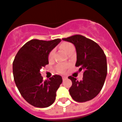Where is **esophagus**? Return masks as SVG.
Wrapping results in <instances>:
<instances>
[{
    "label": "esophagus",
    "instance_id": "esophagus-1",
    "mask_svg": "<svg viewBox=\"0 0 122 122\" xmlns=\"http://www.w3.org/2000/svg\"><path fill=\"white\" fill-rule=\"evenodd\" d=\"M62 78H63V81H65L66 79V77H63Z\"/></svg>",
    "mask_w": 122,
    "mask_h": 122
}]
</instances>
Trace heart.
<instances>
[{
    "instance_id": "1",
    "label": "heart",
    "mask_w": 122,
    "mask_h": 122,
    "mask_svg": "<svg viewBox=\"0 0 122 122\" xmlns=\"http://www.w3.org/2000/svg\"><path fill=\"white\" fill-rule=\"evenodd\" d=\"M60 48L64 52H65L66 54H68V52H70L71 50H72L74 48V45L70 43H68V42H64L62 43L60 45ZM53 57H54V52H50L48 54V60L49 61H52L53 59ZM66 68V66L65 65H59L56 66V70L59 73H64L65 71Z\"/></svg>"
}]
</instances>
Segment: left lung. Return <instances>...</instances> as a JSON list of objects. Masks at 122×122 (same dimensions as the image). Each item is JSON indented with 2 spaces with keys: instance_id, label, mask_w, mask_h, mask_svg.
I'll return each mask as SVG.
<instances>
[{
  "instance_id": "8db88e82",
  "label": "left lung",
  "mask_w": 122,
  "mask_h": 122,
  "mask_svg": "<svg viewBox=\"0 0 122 122\" xmlns=\"http://www.w3.org/2000/svg\"><path fill=\"white\" fill-rule=\"evenodd\" d=\"M63 41L74 44L76 49V66L84 70L81 81L69 76L72 85L69 89L70 96L77 102H85L100 93L107 76L106 56L100 46L93 41L81 35H75Z\"/></svg>"
}]
</instances>
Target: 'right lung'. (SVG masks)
<instances>
[{
  "instance_id": "add662e5",
  "label": "right lung",
  "mask_w": 122,
  "mask_h": 122,
  "mask_svg": "<svg viewBox=\"0 0 122 122\" xmlns=\"http://www.w3.org/2000/svg\"><path fill=\"white\" fill-rule=\"evenodd\" d=\"M32 39L19 50L13 62L14 80L24 99L34 107L45 108L54 102L56 91L63 79L54 75L43 81L40 70L48 64V54L61 42Z\"/></svg>"
}]
</instances>
